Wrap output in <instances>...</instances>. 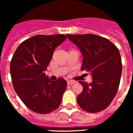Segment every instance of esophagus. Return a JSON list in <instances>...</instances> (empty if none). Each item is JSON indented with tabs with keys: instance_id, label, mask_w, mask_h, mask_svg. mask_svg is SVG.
Returning a JSON list of instances; mask_svg holds the SVG:
<instances>
[{
	"instance_id": "obj_1",
	"label": "esophagus",
	"mask_w": 133,
	"mask_h": 133,
	"mask_svg": "<svg viewBox=\"0 0 133 133\" xmlns=\"http://www.w3.org/2000/svg\"><path fill=\"white\" fill-rule=\"evenodd\" d=\"M75 83V81H72V80H68L67 81V84L68 85H72L73 84Z\"/></svg>"
}]
</instances>
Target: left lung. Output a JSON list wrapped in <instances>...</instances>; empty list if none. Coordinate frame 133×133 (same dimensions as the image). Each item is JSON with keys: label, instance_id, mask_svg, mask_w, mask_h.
Wrapping results in <instances>:
<instances>
[{"label": "left lung", "instance_id": "obj_1", "mask_svg": "<svg viewBox=\"0 0 133 133\" xmlns=\"http://www.w3.org/2000/svg\"><path fill=\"white\" fill-rule=\"evenodd\" d=\"M84 56L81 70L92 75V82L79 81L83 91L77 97L81 109L98 112L111 104L120 84L122 63L118 49L108 39L93 34L66 35Z\"/></svg>", "mask_w": 133, "mask_h": 133}]
</instances>
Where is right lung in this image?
I'll return each instance as SVG.
<instances>
[{
	"label": "right lung",
	"instance_id": "add662e5",
	"mask_svg": "<svg viewBox=\"0 0 133 133\" xmlns=\"http://www.w3.org/2000/svg\"><path fill=\"white\" fill-rule=\"evenodd\" d=\"M66 38L64 35H38L18 46L10 63L14 89L29 110L46 114L57 110L67 83L59 78L50 81L44 71L54 50Z\"/></svg>",
	"mask_w": 133,
	"mask_h": 133
}]
</instances>
